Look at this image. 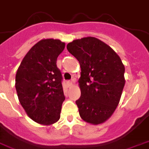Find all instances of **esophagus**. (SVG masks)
Wrapping results in <instances>:
<instances>
[{"instance_id":"obj_1","label":"esophagus","mask_w":149,"mask_h":149,"mask_svg":"<svg viewBox=\"0 0 149 149\" xmlns=\"http://www.w3.org/2000/svg\"><path fill=\"white\" fill-rule=\"evenodd\" d=\"M67 85H68V86H71L72 85V81H67Z\"/></svg>"}]
</instances>
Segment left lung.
<instances>
[{
  "mask_svg": "<svg viewBox=\"0 0 149 149\" xmlns=\"http://www.w3.org/2000/svg\"><path fill=\"white\" fill-rule=\"evenodd\" d=\"M67 49L80 63L78 86L81 97L76 101L83 121L102 124L117 109L125 86V66L109 45L93 36L72 40Z\"/></svg>",
  "mask_w": 149,
  "mask_h": 149,
  "instance_id": "1",
  "label": "left lung"
}]
</instances>
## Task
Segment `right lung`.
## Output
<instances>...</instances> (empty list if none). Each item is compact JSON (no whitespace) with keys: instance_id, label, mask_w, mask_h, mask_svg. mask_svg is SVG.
<instances>
[{"instance_id":"right-lung-1","label":"right lung","mask_w":149,"mask_h":149,"mask_svg":"<svg viewBox=\"0 0 149 149\" xmlns=\"http://www.w3.org/2000/svg\"><path fill=\"white\" fill-rule=\"evenodd\" d=\"M65 43L58 39H42L29 49L15 76L19 102L28 117L38 124L49 125L60 118L65 100L58 56Z\"/></svg>"}]
</instances>
